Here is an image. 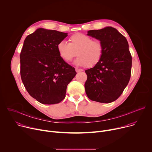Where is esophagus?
<instances>
[{"instance_id": "esophagus-1", "label": "esophagus", "mask_w": 152, "mask_h": 152, "mask_svg": "<svg viewBox=\"0 0 152 152\" xmlns=\"http://www.w3.org/2000/svg\"><path fill=\"white\" fill-rule=\"evenodd\" d=\"M82 71H83V70L81 69H78V68L76 69V72L77 73H79V72H82Z\"/></svg>"}]
</instances>
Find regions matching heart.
<instances>
[{
  "mask_svg": "<svg viewBox=\"0 0 152 152\" xmlns=\"http://www.w3.org/2000/svg\"><path fill=\"white\" fill-rule=\"evenodd\" d=\"M69 43L60 41L57 45L59 56L65 61L69 62L76 55L74 61L78 66L92 67L97 64L103 55V47L99 41L93 40L82 33H76L69 38Z\"/></svg>",
  "mask_w": 152,
  "mask_h": 152,
  "instance_id": "b5f03b06",
  "label": "heart"
}]
</instances>
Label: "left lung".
I'll use <instances>...</instances> for the list:
<instances>
[{"label":"left lung","instance_id":"left-lung-1","mask_svg":"<svg viewBox=\"0 0 152 152\" xmlns=\"http://www.w3.org/2000/svg\"><path fill=\"white\" fill-rule=\"evenodd\" d=\"M87 35L100 41L103 55L94 67L85 70L86 94L93 101L113 102L122 94L131 77L132 56L127 41L111 26L88 31Z\"/></svg>","mask_w":152,"mask_h":152}]
</instances>
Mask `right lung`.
<instances>
[{"instance_id":"add662e5","label":"right lung","mask_w":152,"mask_h":152,"mask_svg":"<svg viewBox=\"0 0 152 152\" xmlns=\"http://www.w3.org/2000/svg\"><path fill=\"white\" fill-rule=\"evenodd\" d=\"M67 36V33L41 28L24 41L20 55L21 80L28 93L42 104L61 102L76 75L57 50L58 42Z\"/></svg>"}]
</instances>
